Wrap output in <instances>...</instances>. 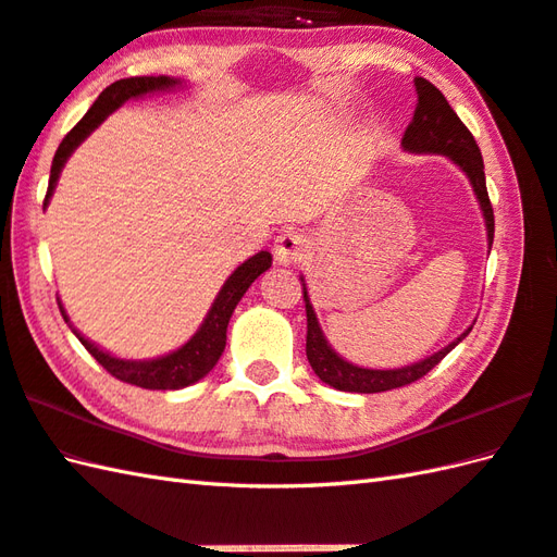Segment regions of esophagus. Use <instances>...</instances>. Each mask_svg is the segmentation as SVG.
<instances>
[{"label":"esophagus","instance_id":"34e87169","mask_svg":"<svg viewBox=\"0 0 557 557\" xmlns=\"http://www.w3.org/2000/svg\"><path fill=\"white\" fill-rule=\"evenodd\" d=\"M309 251V239L297 230L282 232L275 239V260L280 265H294Z\"/></svg>","mask_w":557,"mask_h":557}]
</instances>
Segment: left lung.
Segmentation results:
<instances>
[{
    "mask_svg": "<svg viewBox=\"0 0 557 557\" xmlns=\"http://www.w3.org/2000/svg\"><path fill=\"white\" fill-rule=\"evenodd\" d=\"M413 86H417V110H413V120L409 122L405 138H401V148L407 152H419V156H445L453 160L457 168L467 174V180L474 188V196L479 200L483 222H486V234H488V246H493V232H495V220H493V208L486 191V174H483V158L476 146L474 136H471L469 128L461 124L455 110L449 108L445 96L437 90L431 81L421 76L413 78ZM304 285V301H306V357L313 373L321 377V381L330 387L342 389V393H385V389H395L401 385H409L419 381L425 373H429L433 366L441 363L449 351H453L461 339H465L471 327H467L455 342H449L447 347L441 351L431 354L417 363L401 366V369H363V366L351 363L342 359L339 354L330 347V342L323 333L321 323H318V315L313 311V304L309 297V289H306V282L301 275Z\"/></svg>",
    "mask_w": 557,
    "mask_h": 557,
    "instance_id": "8db88e82",
    "label": "left lung"
}]
</instances>
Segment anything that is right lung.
I'll return each mask as SVG.
<instances>
[{"mask_svg": "<svg viewBox=\"0 0 557 557\" xmlns=\"http://www.w3.org/2000/svg\"><path fill=\"white\" fill-rule=\"evenodd\" d=\"M182 86L184 81L174 76H136V78L114 81L112 86L104 88L100 92V98L92 102V108L86 112V116H83V120L64 136L62 144H59L52 160V170H50V186H47L45 208L50 203L59 182V174H62L71 152H74L83 140L96 132V128L108 120L114 110H120L126 100L146 98L150 92H168ZM270 265H272V256L268 251H258L256 256L244 260V263L236 268L227 280H224L222 289L218 292L215 301H212L210 311L206 313L203 323H200V327L191 335V339L184 342L180 349H174L170 354H164V357H156V359H120L114 357V354L100 349L96 342L83 337L74 327V323L69 321V315L59 297H57V304H59V311L64 315V321L71 327V333L81 339V345L92 354V359H96L102 369H108V373L120 377L124 383H132L136 387H146V389H182L198 383L200 377H206L212 369H215V363L224 351V345H227V325L236 304L242 301L246 289L251 287Z\"/></svg>", "mask_w": 557, "mask_h": 557, "instance_id": "1", "label": "right lung"}]
</instances>
